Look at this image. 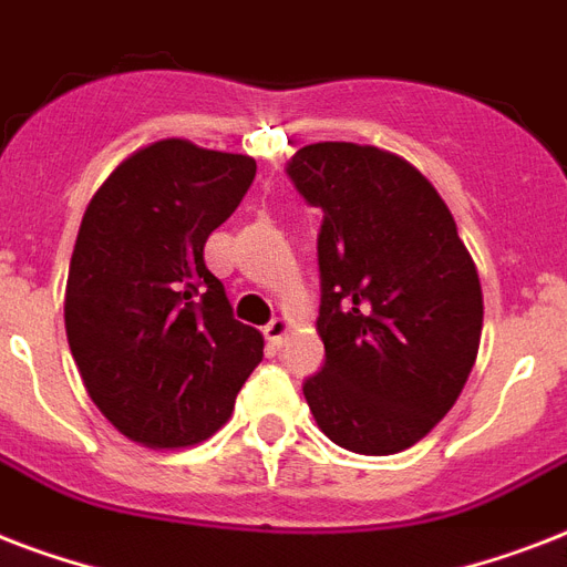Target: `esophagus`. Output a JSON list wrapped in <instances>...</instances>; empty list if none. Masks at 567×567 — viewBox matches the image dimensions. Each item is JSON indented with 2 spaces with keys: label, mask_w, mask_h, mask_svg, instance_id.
<instances>
[{
  "label": "esophagus",
  "mask_w": 567,
  "mask_h": 567,
  "mask_svg": "<svg viewBox=\"0 0 567 567\" xmlns=\"http://www.w3.org/2000/svg\"><path fill=\"white\" fill-rule=\"evenodd\" d=\"M288 332H291V323H288V320H285V318H274L265 327L267 344L274 347V350H279V347L285 344V338H288Z\"/></svg>",
  "instance_id": "34e87169"
}]
</instances>
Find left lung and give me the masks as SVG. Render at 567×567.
Returning <instances> with one entry per match:
<instances>
[{
    "instance_id": "left-lung-1",
    "label": "left lung",
    "mask_w": 567,
    "mask_h": 567,
    "mask_svg": "<svg viewBox=\"0 0 567 567\" xmlns=\"http://www.w3.org/2000/svg\"><path fill=\"white\" fill-rule=\"evenodd\" d=\"M323 212L327 362L302 382L338 447L391 456L453 409L476 362L483 288L456 220L421 173L377 146L309 144L285 167Z\"/></svg>"
}]
</instances>
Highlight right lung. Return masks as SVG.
<instances>
[{
	"mask_svg": "<svg viewBox=\"0 0 567 567\" xmlns=\"http://www.w3.org/2000/svg\"><path fill=\"white\" fill-rule=\"evenodd\" d=\"M256 179L249 155L171 137L128 155L79 226L64 323L84 388L126 439L199 444L229 421L265 338L231 315L205 240Z\"/></svg>",
	"mask_w": 567,
	"mask_h": 567,
	"instance_id": "add662e5",
	"label": "right lung"
}]
</instances>
